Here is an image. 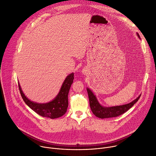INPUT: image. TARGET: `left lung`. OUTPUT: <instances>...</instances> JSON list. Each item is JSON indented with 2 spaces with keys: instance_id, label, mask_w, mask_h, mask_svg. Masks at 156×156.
Listing matches in <instances>:
<instances>
[{
  "instance_id": "left-lung-1",
  "label": "left lung",
  "mask_w": 156,
  "mask_h": 156,
  "mask_svg": "<svg viewBox=\"0 0 156 156\" xmlns=\"http://www.w3.org/2000/svg\"><path fill=\"white\" fill-rule=\"evenodd\" d=\"M137 35L139 38L140 37L137 33ZM87 91L88 93L91 111L95 116L101 119L115 117L125 113L138 101L141 95H139L138 98L129 104L112 107H104L99 102L95 95L94 94L90 89L87 88Z\"/></svg>"
}]
</instances>
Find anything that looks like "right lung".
I'll use <instances>...</instances> for the list:
<instances>
[{
  "mask_svg": "<svg viewBox=\"0 0 156 156\" xmlns=\"http://www.w3.org/2000/svg\"><path fill=\"white\" fill-rule=\"evenodd\" d=\"M74 79V73L68 75L64 80L57 96L52 101L47 103H37L31 101L23 94L19 82H18V84L23 101L32 110L42 117L55 119L64 115L67 110L68 94Z\"/></svg>",
  "mask_w": 156,
  "mask_h": 156,
  "instance_id": "1",
  "label": "right lung"
}]
</instances>
